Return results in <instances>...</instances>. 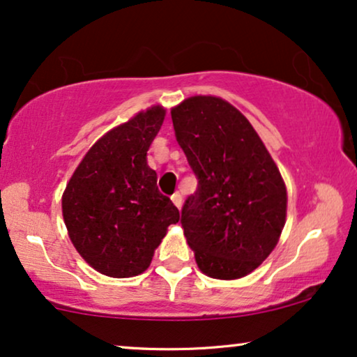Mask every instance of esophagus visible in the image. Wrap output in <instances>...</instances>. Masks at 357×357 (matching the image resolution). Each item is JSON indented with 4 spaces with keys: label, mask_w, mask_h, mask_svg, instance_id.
Instances as JSON below:
<instances>
[{
    "label": "esophagus",
    "mask_w": 357,
    "mask_h": 357,
    "mask_svg": "<svg viewBox=\"0 0 357 357\" xmlns=\"http://www.w3.org/2000/svg\"><path fill=\"white\" fill-rule=\"evenodd\" d=\"M171 201H173V204L178 208H181V206H183V196L179 192H174L173 196H171Z\"/></svg>",
    "instance_id": "1"
}]
</instances>
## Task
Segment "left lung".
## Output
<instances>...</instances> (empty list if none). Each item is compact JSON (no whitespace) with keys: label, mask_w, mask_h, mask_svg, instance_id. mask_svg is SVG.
<instances>
[{"label":"left lung","mask_w":357,"mask_h":357,"mask_svg":"<svg viewBox=\"0 0 357 357\" xmlns=\"http://www.w3.org/2000/svg\"><path fill=\"white\" fill-rule=\"evenodd\" d=\"M174 135L197 178L181 211L188 245L204 274L240 279L278 245L286 223L282 176L238 109L192 96L171 109Z\"/></svg>","instance_id":"obj_1"}]
</instances>
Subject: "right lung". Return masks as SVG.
<instances>
[{"label":"right lung","instance_id":"obj_1","mask_svg":"<svg viewBox=\"0 0 357 357\" xmlns=\"http://www.w3.org/2000/svg\"><path fill=\"white\" fill-rule=\"evenodd\" d=\"M165 114L153 106L102 135L61 197L71 243L109 278L144 273L168 227L179 220V211L158 191L156 173L146 163Z\"/></svg>","mask_w":357,"mask_h":357}]
</instances>
